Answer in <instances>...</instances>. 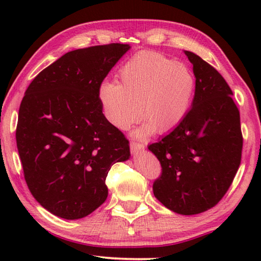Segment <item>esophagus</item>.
Here are the masks:
<instances>
[{"mask_svg":"<svg viewBox=\"0 0 261 261\" xmlns=\"http://www.w3.org/2000/svg\"><path fill=\"white\" fill-rule=\"evenodd\" d=\"M144 147H145L144 144L140 143V141L134 140V141H131V144H130V148H131L132 153H136V152L140 151V149H144Z\"/></svg>","mask_w":261,"mask_h":261,"instance_id":"34e87169","label":"esophagus"}]
</instances>
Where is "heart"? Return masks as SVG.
Here are the masks:
<instances>
[{
    "mask_svg": "<svg viewBox=\"0 0 261 261\" xmlns=\"http://www.w3.org/2000/svg\"><path fill=\"white\" fill-rule=\"evenodd\" d=\"M196 81L187 65L154 51H141L123 65L117 84H103L100 99L108 118L122 130L139 120V131L165 134L177 126L191 106Z\"/></svg>",
    "mask_w": 261,
    "mask_h": 261,
    "instance_id": "b5f03b06",
    "label": "heart"
}]
</instances>
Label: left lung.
Listing matches in <instances>:
<instances>
[{
    "label": "left lung",
    "instance_id": "8db88e82",
    "mask_svg": "<svg viewBox=\"0 0 261 261\" xmlns=\"http://www.w3.org/2000/svg\"><path fill=\"white\" fill-rule=\"evenodd\" d=\"M192 107L175 129L148 149L161 165L153 192L182 215L208 211L222 199L241 165L243 136L232 91L216 69L192 51Z\"/></svg>",
    "mask_w": 261,
    "mask_h": 261
}]
</instances>
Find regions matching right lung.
Here are the masks:
<instances>
[{
	"mask_svg": "<svg viewBox=\"0 0 261 261\" xmlns=\"http://www.w3.org/2000/svg\"><path fill=\"white\" fill-rule=\"evenodd\" d=\"M129 45L64 54L43 69L21 100L17 148L30 192L62 219L87 216L107 199L110 168L130 156L129 140L102 114L100 87Z\"/></svg>",
	"mask_w": 261,
	"mask_h": 261,
	"instance_id": "right-lung-1",
	"label": "right lung"
}]
</instances>
